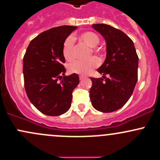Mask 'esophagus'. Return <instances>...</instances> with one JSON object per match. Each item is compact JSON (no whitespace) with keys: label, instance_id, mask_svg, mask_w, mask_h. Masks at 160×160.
<instances>
[{"label":"esophagus","instance_id":"esophagus-1","mask_svg":"<svg viewBox=\"0 0 160 160\" xmlns=\"http://www.w3.org/2000/svg\"><path fill=\"white\" fill-rule=\"evenodd\" d=\"M79 78H80V80H83V79H85V78H86V77L82 76V75H80V76L79 77Z\"/></svg>","mask_w":160,"mask_h":160}]
</instances>
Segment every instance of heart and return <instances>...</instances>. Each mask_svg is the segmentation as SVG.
I'll return each instance as SVG.
<instances>
[{
	"instance_id": "heart-1",
	"label": "heart",
	"mask_w": 160,
	"mask_h": 160,
	"mask_svg": "<svg viewBox=\"0 0 160 160\" xmlns=\"http://www.w3.org/2000/svg\"><path fill=\"white\" fill-rule=\"evenodd\" d=\"M77 38L82 43L88 46L89 48H92V54L96 58H99L100 51L96 47L99 45L100 38L96 33L90 31L84 32L79 35ZM62 54L67 61H72L74 58V38L71 36L67 38L63 44ZM98 66H99V61L96 58H92L87 61H77L68 65V71L72 73L87 75Z\"/></svg>"
}]
</instances>
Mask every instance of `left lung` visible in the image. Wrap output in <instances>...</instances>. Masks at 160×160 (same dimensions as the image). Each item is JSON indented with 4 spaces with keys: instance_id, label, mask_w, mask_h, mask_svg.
Listing matches in <instances>:
<instances>
[{
    "instance_id": "obj_1",
    "label": "left lung",
    "mask_w": 160,
    "mask_h": 160,
    "mask_svg": "<svg viewBox=\"0 0 160 160\" xmlns=\"http://www.w3.org/2000/svg\"><path fill=\"white\" fill-rule=\"evenodd\" d=\"M92 27L106 41V58L97 69L102 78H90L92 85L89 97L98 111L115 112L124 106L134 92L138 56L133 41L122 31L106 24H93Z\"/></svg>"
}]
</instances>
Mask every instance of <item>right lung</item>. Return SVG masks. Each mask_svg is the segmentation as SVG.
<instances>
[{"label":"right lung","mask_w":160,"mask_h":160,"mask_svg":"<svg viewBox=\"0 0 160 160\" xmlns=\"http://www.w3.org/2000/svg\"><path fill=\"white\" fill-rule=\"evenodd\" d=\"M77 28L62 26L43 32L32 40L24 55L26 94L38 111L49 116L61 115L69 110L72 92L80 82L76 73L65 76L63 65V44Z\"/></svg>","instance_id":"add662e5"}]
</instances>
